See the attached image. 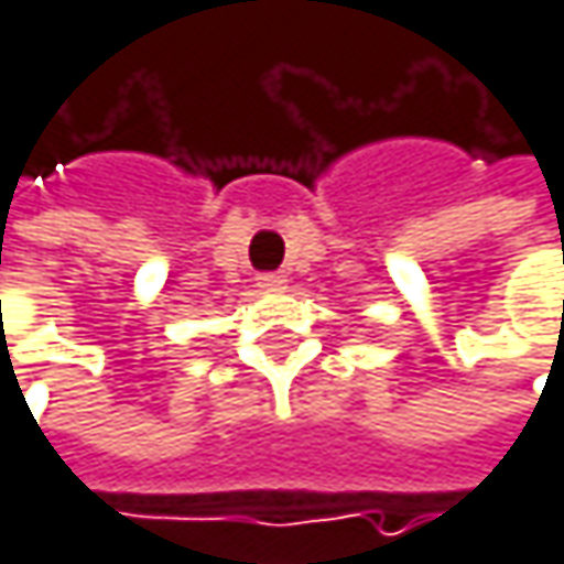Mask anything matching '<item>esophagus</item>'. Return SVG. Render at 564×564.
<instances>
[{"label":"esophagus","instance_id":"1","mask_svg":"<svg viewBox=\"0 0 564 564\" xmlns=\"http://www.w3.org/2000/svg\"><path fill=\"white\" fill-rule=\"evenodd\" d=\"M256 285H259V292H282L289 285V279L279 275V272H265V275L256 279Z\"/></svg>","mask_w":564,"mask_h":564}]
</instances>
